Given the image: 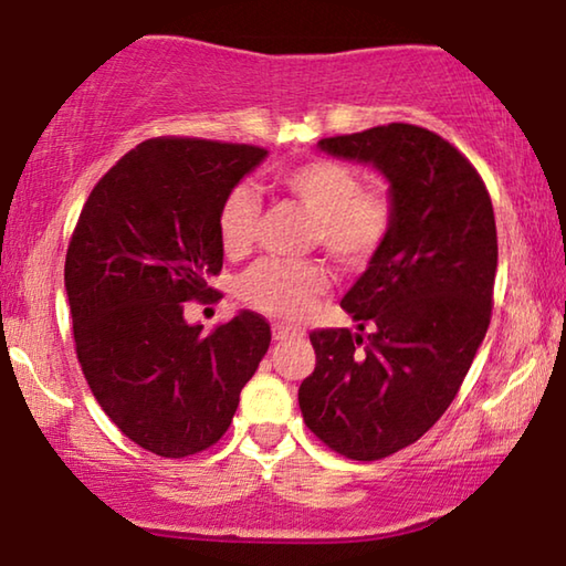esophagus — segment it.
Listing matches in <instances>:
<instances>
[{
	"label": "esophagus",
	"instance_id": "34e87169",
	"mask_svg": "<svg viewBox=\"0 0 566 566\" xmlns=\"http://www.w3.org/2000/svg\"><path fill=\"white\" fill-rule=\"evenodd\" d=\"M272 333H274V340H292V338H302V331H297V328H290V325H280L276 323L274 328H272Z\"/></svg>",
	"mask_w": 566,
	"mask_h": 566
}]
</instances>
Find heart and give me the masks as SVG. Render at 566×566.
<instances>
[{
  "label": "heart",
  "mask_w": 566,
  "mask_h": 566,
  "mask_svg": "<svg viewBox=\"0 0 566 566\" xmlns=\"http://www.w3.org/2000/svg\"><path fill=\"white\" fill-rule=\"evenodd\" d=\"M282 189L313 218V235L344 266L369 264L392 228V202L379 189H361L346 164L331 158L300 164L282 177ZM259 205L249 187L226 195L218 212V241L230 259L251 251ZM328 286L321 264L261 261L243 276L241 294L253 310L272 317H300Z\"/></svg>",
  "instance_id": "1"
}]
</instances>
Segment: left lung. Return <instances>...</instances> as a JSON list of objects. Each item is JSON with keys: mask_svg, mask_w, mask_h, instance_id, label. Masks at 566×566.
Masks as SVG:
<instances>
[{"mask_svg": "<svg viewBox=\"0 0 566 566\" xmlns=\"http://www.w3.org/2000/svg\"><path fill=\"white\" fill-rule=\"evenodd\" d=\"M317 148L374 166L392 202L385 245L340 300L359 333H310L315 371L300 385L310 431L348 459L374 461L416 443L443 416L482 346L497 272L495 212L474 166L426 127L389 123Z\"/></svg>", "mask_w": 566, "mask_h": 566, "instance_id": "1", "label": "left lung"}]
</instances>
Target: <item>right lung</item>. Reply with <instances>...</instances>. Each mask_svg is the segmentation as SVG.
I'll return each mask as SVG.
<instances>
[{
    "label": "right lung",
    "mask_w": 566,
    "mask_h": 566,
    "mask_svg": "<svg viewBox=\"0 0 566 566\" xmlns=\"http://www.w3.org/2000/svg\"><path fill=\"white\" fill-rule=\"evenodd\" d=\"M269 156L256 146L154 138L92 189L66 253L76 356L99 408L166 459L210 449L272 344L241 310L205 336L185 302L210 300L222 269L218 212Z\"/></svg>",
    "instance_id": "1"
}]
</instances>
